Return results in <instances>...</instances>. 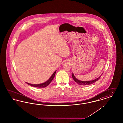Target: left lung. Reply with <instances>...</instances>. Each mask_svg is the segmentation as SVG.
<instances>
[{"label": "left lung", "instance_id": "1", "mask_svg": "<svg viewBox=\"0 0 123 123\" xmlns=\"http://www.w3.org/2000/svg\"><path fill=\"white\" fill-rule=\"evenodd\" d=\"M102 75H101L99 77H98V78L95 79V80H91V81H80L79 80H78L77 79H76L75 78V77L74 76L73 73H72V77L74 79V81L75 82H76L77 84H78L79 85H83V86H85V85H90L91 84L94 82H97L98 79H100V77Z\"/></svg>", "mask_w": 123, "mask_h": 123}]
</instances>
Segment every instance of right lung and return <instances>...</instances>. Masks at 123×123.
Here are the masks:
<instances>
[{
	"label": "right lung",
	"instance_id": "1",
	"mask_svg": "<svg viewBox=\"0 0 123 123\" xmlns=\"http://www.w3.org/2000/svg\"><path fill=\"white\" fill-rule=\"evenodd\" d=\"M56 70L54 72V73L53 74L51 75V76L49 78V79L46 82L42 83H41V84H31V83H29L27 82H26L27 84L30 85L32 86H33L34 87H37V88H45L46 87H47V86H48L50 84V83L52 82V81L53 80V79H54L55 75V73H56Z\"/></svg>",
	"mask_w": 123,
	"mask_h": 123
}]
</instances>
